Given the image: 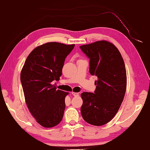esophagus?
<instances>
[{
  "instance_id": "34e87169",
  "label": "esophagus",
  "mask_w": 150,
  "mask_h": 150,
  "mask_svg": "<svg viewBox=\"0 0 150 150\" xmlns=\"http://www.w3.org/2000/svg\"><path fill=\"white\" fill-rule=\"evenodd\" d=\"M72 94L74 96H78L79 94L77 92H72Z\"/></svg>"
}]
</instances>
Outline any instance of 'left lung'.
<instances>
[{"label": "left lung", "mask_w": 150, "mask_h": 150, "mask_svg": "<svg viewBox=\"0 0 150 150\" xmlns=\"http://www.w3.org/2000/svg\"><path fill=\"white\" fill-rule=\"evenodd\" d=\"M90 59L89 72L98 77L94 93L83 92L81 114L94 126L104 125L114 118L120 108L126 88L124 60L117 48L105 40L79 47Z\"/></svg>", "instance_id": "left-lung-1"}]
</instances>
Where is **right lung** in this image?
I'll list each match as a JSON object with an SVG mask.
<instances>
[{
	"label": "right lung",
	"instance_id": "add662e5",
	"mask_svg": "<svg viewBox=\"0 0 150 150\" xmlns=\"http://www.w3.org/2000/svg\"><path fill=\"white\" fill-rule=\"evenodd\" d=\"M74 44L48 42L33 49L28 56L21 74L25 103L40 125L52 128L64 116L65 96L69 93L53 85L62 74L64 62Z\"/></svg>",
	"mask_w": 150,
	"mask_h": 150
}]
</instances>
